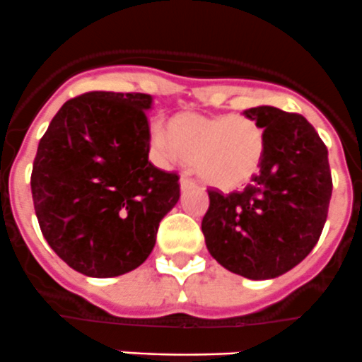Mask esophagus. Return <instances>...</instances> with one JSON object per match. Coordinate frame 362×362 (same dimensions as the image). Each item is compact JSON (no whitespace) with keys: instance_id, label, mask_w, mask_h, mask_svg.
Masks as SVG:
<instances>
[{"instance_id":"34e87169","label":"esophagus","mask_w":362,"mask_h":362,"mask_svg":"<svg viewBox=\"0 0 362 362\" xmlns=\"http://www.w3.org/2000/svg\"><path fill=\"white\" fill-rule=\"evenodd\" d=\"M181 189L182 192H185V189H188V188H193V186H195V181L192 180V177H188V176H181Z\"/></svg>"}]
</instances>
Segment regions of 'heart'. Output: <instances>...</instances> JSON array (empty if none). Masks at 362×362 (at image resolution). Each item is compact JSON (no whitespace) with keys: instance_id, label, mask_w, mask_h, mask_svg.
<instances>
[{"instance_id":"b5f03b06","label":"heart","mask_w":362,"mask_h":362,"mask_svg":"<svg viewBox=\"0 0 362 362\" xmlns=\"http://www.w3.org/2000/svg\"><path fill=\"white\" fill-rule=\"evenodd\" d=\"M151 137L160 151L193 163L199 180L220 192L248 185L266 151L264 128L255 119L234 114L182 112L170 119L169 134L156 124Z\"/></svg>"}]
</instances>
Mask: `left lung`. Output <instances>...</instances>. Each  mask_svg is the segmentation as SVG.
<instances>
[{
    "label": "left lung",
    "mask_w": 362,
    "mask_h": 362,
    "mask_svg": "<svg viewBox=\"0 0 362 362\" xmlns=\"http://www.w3.org/2000/svg\"><path fill=\"white\" fill-rule=\"evenodd\" d=\"M245 116L266 134L262 165L245 192H207L202 232L225 269L271 280L298 266L317 245L332 193L331 169L327 148L301 114L260 105Z\"/></svg>",
    "instance_id": "left-lung-1"
}]
</instances>
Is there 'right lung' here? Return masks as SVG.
<instances>
[{
	"instance_id": "obj_1",
	"label": "right lung",
	"mask_w": 362,
	"mask_h": 362,
	"mask_svg": "<svg viewBox=\"0 0 362 362\" xmlns=\"http://www.w3.org/2000/svg\"><path fill=\"white\" fill-rule=\"evenodd\" d=\"M151 105L144 93H84L64 102L38 142L31 193L40 230L86 276L137 269L180 200V176L148 160Z\"/></svg>"
}]
</instances>
